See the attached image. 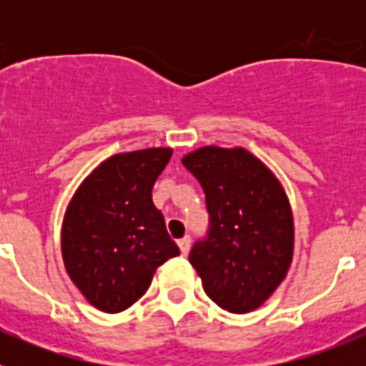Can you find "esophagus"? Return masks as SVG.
<instances>
[{
	"label": "esophagus",
	"mask_w": 366,
	"mask_h": 366,
	"mask_svg": "<svg viewBox=\"0 0 366 366\" xmlns=\"http://www.w3.org/2000/svg\"><path fill=\"white\" fill-rule=\"evenodd\" d=\"M177 245L181 249V254H187L190 251V236H183L181 240H177Z\"/></svg>",
	"instance_id": "obj_1"
}]
</instances>
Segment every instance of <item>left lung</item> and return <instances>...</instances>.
Instances as JSON below:
<instances>
[{"instance_id":"left-lung-1","label":"left lung","mask_w":366,"mask_h":366,"mask_svg":"<svg viewBox=\"0 0 366 366\" xmlns=\"http://www.w3.org/2000/svg\"><path fill=\"white\" fill-rule=\"evenodd\" d=\"M183 164L205 192L209 229L190 264L219 308L247 313L279 287L293 257V216L282 187L244 148L203 147Z\"/></svg>"}]
</instances>
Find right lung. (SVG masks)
<instances>
[{
    "label": "right lung",
    "instance_id": "obj_1",
    "mask_svg": "<svg viewBox=\"0 0 366 366\" xmlns=\"http://www.w3.org/2000/svg\"><path fill=\"white\" fill-rule=\"evenodd\" d=\"M170 148L117 154L74 192L62 225V257L71 280L95 308L117 313L147 293L155 269L179 247L152 202Z\"/></svg>",
    "mask_w": 366,
    "mask_h": 366
}]
</instances>
